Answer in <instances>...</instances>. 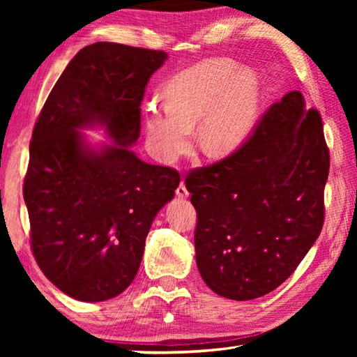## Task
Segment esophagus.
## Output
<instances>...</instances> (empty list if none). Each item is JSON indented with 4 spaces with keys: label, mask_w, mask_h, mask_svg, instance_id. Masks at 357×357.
Wrapping results in <instances>:
<instances>
[{
    "label": "esophagus",
    "mask_w": 357,
    "mask_h": 357,
    "mask_svg": "<svg viewBox=\"0 0 357 357\" xmlns=\"http://www.w3.org/2000/svg\"><path fill=\"white\" fill-rule=\"evenodd\" d=\"M176 195H178L179 198H187V197H189V192H187V187H185L184 183H181V184L178 185Z\"/></svg>",
    "instance_id": "1"
}]
</instances>
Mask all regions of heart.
Segmentation results:
<instances>
[{
    "label": "heart",
    "mask_w": 357,
    "mask_h": 357,
    "mask_svg": "<svg viewBox=\"0 0 357 357\" xmlns=\"http://www.w3.org/2000/svg\"><path fill=\"white\" fill-rule=\"evenodd\" d=\"M261 80L250 68L227 58L204 59L174 74L162 89L164 105L149 102L143 121L149 149L174 164L192 146V126L209 155L238 149L253 130L259 112Z\"/></svg>",
    "instance_id": "1"
}]
</instances>
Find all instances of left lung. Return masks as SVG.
I'll return each mask as SVG.
<instances>
[{
	"label": "left lung",
	"mask_w": 357,
	"mask_h": 357,
	"mask_svg": "<svg viewBox=\"0 0 357 357\" xmlns=\"http://www.w3.org/2000/svg\"><path fill=\"white\" fill-rule=\"evenodd\" d=\"M328 174L321 116L299 91L271 105L231 155L193 170L185 187L204 283L234 301L282 285L321 233Z\"/></svg>",
	"instance_id": "8db88e82"
}]
</instances>
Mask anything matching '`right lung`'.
Instances as JSON below:
<instances>
[{"mask_svg":"<svg viewBox=\"0 0 357 357\" xmlns=\"http://www.w3.org/2000/svg\"><path fill=\"white\" fill-rule=\"evenodd\" d=\"M167 58L113 42L82 48L34 126L23 184L33 253L47 279L77 301H107L130 285L153 220L179 185L176 170L130 149L144 86ZM88 128H102L111 143L93 145Z\"/></svg>","mask_w":357,"mask_h":357,"instance_id":"add662e5","label":"right lung"}]
</instances>
